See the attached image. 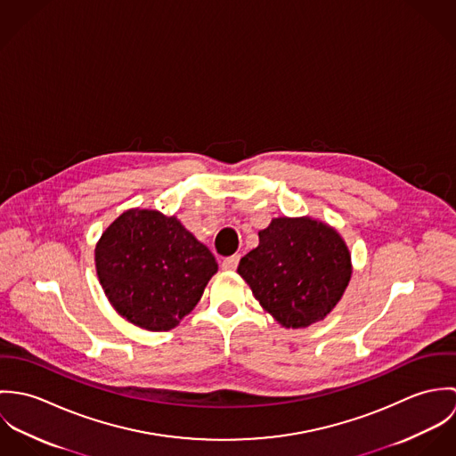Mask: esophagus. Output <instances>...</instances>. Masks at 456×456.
<instances>
[{"label": "esophagus", "instance_id": "34e87169", "mask_svg": "<svg viewBox=\"0 0 456 456\" xmlns=\"http://www.w3.org/2000/svg\"><path fill=\"white\" fill-rule=\"evenodd\" d=\"M239 260H240L239 255L228 256V258H224V260L221 261V266H223V270H235L237 265H239Z\"/></svg>", "mask_w": 456, "mask_h": 456}]
</instances>
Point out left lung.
Listing matches in <instances>:
<instances>
[{"mask_svg":"<svg viewBox=\"0 0 456 456\" xmlns=\"http://www.w3.org/2000/svg\"><path fill=\"white\" fill-rule=\"evenodd\" d=\"M258 235V248L240 260L237 272L261 307L284 328L325 320L353 273L342 237L311 217H275Z\"/></svg>","mask_w":456,"mask_h":456,"instance_id":"8db88e82","label":"left lung"}]
</instances>
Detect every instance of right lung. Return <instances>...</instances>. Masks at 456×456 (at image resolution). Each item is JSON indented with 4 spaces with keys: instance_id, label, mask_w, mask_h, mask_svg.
<instances>
[{
    "instance_id": "obj_1",
    "label": "right lung",
    "mask_w": 456,
    "mask_h": 456,
    "mask_svg": "<svg viewBox=\"0 0 456 456\" xmlns=\"http://www.w3.org/2000/svg\"><path fill=\"white\" fill-rule=\"evenodd\" d=\"M94 261L112 307L149 331L179 325L217 272L214 255L175 216L147 208L123 212L102 233Z\"/></svg>"
}]
</instances>
